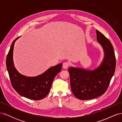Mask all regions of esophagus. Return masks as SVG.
I'll return each instance as SVG.
<instances>
[{"label": "esophagus", "instance_id": "esophagus-1", "mask_svg": "<svg viewBox=\"0 0 122 122\" xmlns=\"http://www.w3.org/2000/svg\"><path fill=\"white\" fill-rule=\"evenodd\" d=\"M69 64H68V62H65L64 63H63V65H62V67L64 69H67L69 67Z\"/></svg>", "mask_w": 122, "mask_h": 122}]
</instances>
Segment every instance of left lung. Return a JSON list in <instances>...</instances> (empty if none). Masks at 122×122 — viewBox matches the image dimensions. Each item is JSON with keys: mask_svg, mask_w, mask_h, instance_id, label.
I'll use <instances>...</instances> for the list:
<instances>
[{"mask_svg": "<svg viewBox=\"0 0 122 122\" xmlns=\"http://www.w3.org/2000/svg\"><path fill=\"white\" fill-rule=\"evenodd\" d=\"M96 34L104 53L101 65L91 70L78 67L68 69L72 93L82 100L97 98L105 93L115 71L116 60L111 42L97 30Z\"/></svg>", "mask_w": 122, "mask_h": 122, "instance_id": "obj_1", "label": "left lung"}]
</instances>
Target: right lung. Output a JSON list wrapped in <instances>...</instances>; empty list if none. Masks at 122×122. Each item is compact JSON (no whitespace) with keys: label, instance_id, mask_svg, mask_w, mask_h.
I'll return each mask as SVG.
<instances>
[{"label":"right lung","instance_id":"right-lung-1","mask_svg":"<svg viewBox=\"0 0 122 122\" xmlns=\"http://www.w3.org/2000/svg\"><path fill=\"white\" fill-rule=\"evenodd\" d=\"M20 37L13 42L6 59V68L12 86L22 96L35 100L42 99L49 93L53 81L61 72L62 64L61 63L51 67L36 76L28 77L22 75L15 67L13 61L14 44Z\"/></svg>","mask_w":122,"mask_h":122}]
</instances>
